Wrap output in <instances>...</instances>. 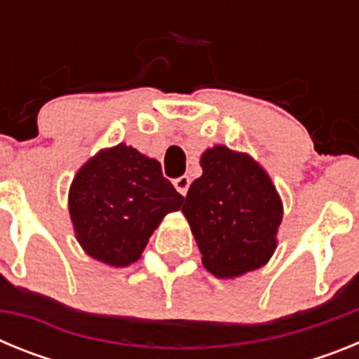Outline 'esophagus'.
<instances>
[{
    "label": "esophagus",
    "mask_w": 359,
    "mask_h": 359,
    "mask_svg": "<svg viewBox=\"0 0 359 359\" xmlns=\"http://www.w3.org/2000/svg\"><path fill=\"white\" fill-rule=\"evenodd\" d=\"M172 183H174V187H176V190H177V192H180V194H182V196L187 194V190H189V187H190L189 176L176 177V180H174Z\"/></svg>",
    "instance_id": "obj_1"
}]
</instances>
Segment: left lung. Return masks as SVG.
Wrapping results in <instances>:
<instances>
[{
  "label": "left lung",
  "mask_w": 359,
  "mask_h": 359,
  "mask_svg": "<svg viewBox=\"0 0 359 359\" xmlns=\"http://www.w3.org/2000/svg\"><path fill=\"white\" fill-rule=\"evenodd\" d=\"M203 174L182 212L198 241L203 266L219 278L261 268L277 248L282 201L271 177L252 156L224 145L207 149Z\"/></svg>",
  "instance_id": "obj_1"
}]
</instances>
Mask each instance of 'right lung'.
Masks as SVG:
<instances>
[{
  "label": "right lung",
  "instance_id": "obj_1",
  "mask_svg": "<svg viewBox=\"0 0 359 359\" xmlns=\"http://www.w3.org/2000/svg\"><path fill=\"white\" fill-rule=\"evenodd\" d=\"M182 205L183 196L163 177L160 161L126 144L82 165L68 196L82 250L115 268L138 261L161 219Z\"/></svg>",
  "mask_w": 359,
  "mask_h": 359
}]
</instances>
